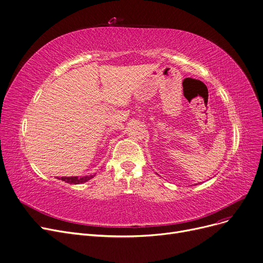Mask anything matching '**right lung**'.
I'll list each match as a JSON object with an SVG mask.
<instances>
[{
    "instance_id": "right-lung-1",
    "label": "right lung",
    "mask_w": 263,
    "mask_h": 263,
    "mask_svg": "<svg viewBox=\"0 0 263 263\" xmlns=\"http://www.w3.org/2000/svg\"><path fill=\"white\" fill-rule=\"evenodd\" d=\"M93 177V175L91 176H85V177H61V178H58V179H61L62 181H65L67 183H71V184H79V183H82V182H86L88 181L89 179H91V178Z\"/></svg>"
}]
</instances>
